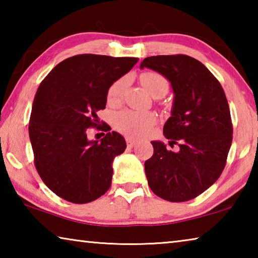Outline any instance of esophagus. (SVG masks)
<instances>
[{
	"mask_svg": "<svg viewBox=\"0 0 258 258\" xmlns=\"http://www.w3.org/2000/svg\"><path fill=\"white\" fill-rule=\"evenodd\" d=\"M126 143H127V147L132 148V147L135 146L137 141H135V140H133V139H131V138H126Z\"/></svg>",
	"mask_w": 258,
	"mask_h": 258,
	"instance_id": "1",
	"label": "esophagus"
}]
</instances>
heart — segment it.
<instances>
[{"mask_svg":"<svg viewBox=\"0 0 258 258\" xmlns=\"http://www.w3.org/2000/svg\"><path fill=\"white\" fill-rule=\"evenodd\" d=\"M140 81L152 97L160 98L167 93L169 83L167 78L156 72H145L140 75ZM128 80L121 77L113 82L108 89L107 101L109 104H117L123 99ZM157 121V117L151 111H135L125 109L113 116L115 128L130 138H142L150 132Z\"/></svg>","mask_w":258,"mask_h":258,"instance_id":"b5f03b06","label":"heart"}]
</instances>
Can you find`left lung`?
Masks as SVG:
<instances>
[{
	"label": "left lung",
	"mask_w": 258,
	"mask_h": 258,
	"mask_svg": "<svg viewBox=\"0 0 258 258\" xmlns=\"http://www.w3.org/2000/svg\"><path fill=\"white\" fill-rule=\"evenodd\" d=\"M145 67L171 82L175 98L164 135L171 147H180L174 152L151 142L154 155L145 163L148 184L167 202H187L213 185L225 167L233 134L228 100L217 78L192 56H148Z\"/></svg>",
	"instance_id": "8db88e82"
}]
</instances>
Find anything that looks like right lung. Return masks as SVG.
I'll return each mask as SVG.
<instances>
[{"mask_svg": "<svg viewBox=\"0 0 258 258\" xmlns=\"http://www.w3.org/2000/svg\"><path fill=\"white\" fill-rule=\"evenodd\" d=\"M137 58L77 54L47 74L37 89L29 118V139L38 175L58 197L86 204L111 185L112 160L126 149L125 139L110 132L89 141L87 128L98 127L113 82L128 73Z\"/></svg>", "mask_w": 258, "mask_h": 258, "instance_id": "add662e5", "label": "right lung"}]
</instances>
